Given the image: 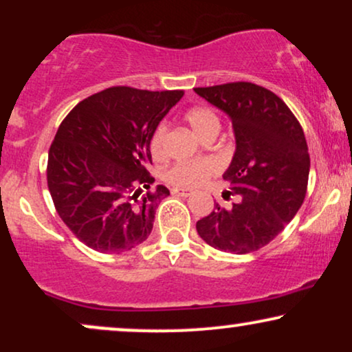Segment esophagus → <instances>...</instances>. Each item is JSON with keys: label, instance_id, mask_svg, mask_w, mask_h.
Returning <instances> with one entry per match:
<instances>
[{"label": "esophagus", "instance_id": "34e87169", "mask_svg": "<svg viewBox=\"0 0 352 352\" xmlns=\"http://www.w3.org/2000/svg\"><path fill=\"white\" fill-rule=\"evenodd\" d=\"M172 193H173V195H179V197H190L193 192H192V190H188V188L173 187V188H172Z\"/></svg>", "mask_w": 352, "mask_h": 352}]
</instances>
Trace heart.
Here are the masks:
<instances>
[{
  "mask_svg": "<svg viewBox=\"0 0 352 352\" xmlns=\"http://www.w3.org/2000/svg\"><path fill=\"white\" fill-rule=\"evenodd\" d=\"M185 119L192 131L195 132L200 139H205L208 134L220 131V119L210 107L197 106L192 107L185 114ZM164 139L165 127L159 125L153 131L151 137V153L153 159H160L164 153ZM215 172V165L208 160H199V162H180L173 164L164 172V179L172 185L179 187H195V185L204 184L212 173Z\"/></svg>",
  "mask_w": 352,
  "mask_h": 352,
  "instance_id": "1",
  "label": "heart"
}]
</instances>
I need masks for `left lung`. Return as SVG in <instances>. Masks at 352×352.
<instances>
[{"label": "left lung", "instance_id": "1", "mask_svg": "<svg viewBox=\"0 0 352 352\" xmlns=\"http://www.w3.org/2000/svg\"><path fill=\"white\" fill-rule=\"evenodd\" d=\"M230 117L235 153L223 179L232 208L215 204L197 221L200 238L221 252L245 254L268 245L293 220L306 195L309 153L293 112L268 89L252 82L195 87Z\"/></svg>", "mask_w": 352, "mask_h": 352}]
</instances>
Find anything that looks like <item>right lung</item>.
<instances>
[{
    "label": "right lung",
    "instance_id": "obj_1",
    "mask_svg": "<svg viewBox=\"0 0 352 352\" xmlns=\"http://www.w3.org/2000/svg\"><path fill=\"white\" fill-rule=\"evenodd\" d=\"M182 96L109 87L79 102L59 125L47 187L59 217L89 248L122 253L151 235L155 210L170 195L164 185L148 192L151 137Z\"/></svg>",
    "mask_w": 352,
    "mask_h": 352
}]
</instances>
